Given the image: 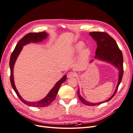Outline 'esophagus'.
Instances as JSON below:
<instances>
[{"label":"esophagus","mask_w":133,"mask_h":133,"mask_svg":"<svg viewBox=\"0 0 133 133\" xmlns=\"http://www.w3.org/2000/svg\"><path fill=\"white\" fill-rule=\"evenodd\" d=\"M76 73H75V72L70 71L68 74L67 76L68 78H71V77H75V76H76Z\"/></svg>","instance_id":"esophagus-1"}]
</instances>
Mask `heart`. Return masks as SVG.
<instances>
[{
    "mask_svg": "<svg viewBox=\"0 0 133 133\" xmlns=\"http://www.w3.org/2000/svg\"><path fill=\"white\" fill-rule=\"evenodd\" d=\"M84 46H85V45H84V44L83 42H80L78 43L74 48V49H73L74 53L76 54L80 53V52L84 48ZM89 54H90V50L89 49H84L81 53V58L83 59H85L89 57Z\"/></svg>",
    "mask_w": 133,
    "mask_h": 133,
    "instance_id": "b5f03b06",
    "label": "heart"
}]
</instances>
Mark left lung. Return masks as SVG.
I'll list each match as a JSON object with an SVG mask.
<instances>
[{"instance_id":"obj_1","label":"left lung","mask_w":133,"mask_h":133,"mask_svg":"<svg viewBox=\"0 0 133 133\" xmlns=\"http://www.w3.org/2000/svg\"><path fill=\"white\" fill-rule=\"evenodd\" d=\"M89 34L97 43L95 58L111 63L118 68L119 71L118 83L114 93L111 96V97L105 102L99 103H92L88 102L80 95L79 89H78L77 94L82 103L86 105L95 106L109 101L116 94L123 76V57L122 50L119 49L115 40L106 32L92 31L90 32Z\"/></svg>"}]
</instances>
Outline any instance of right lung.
Here are the masks:
<instances>
[{
	"label": "right lung",
	"instance_id": "obj_1",
	"mask_svg": "<svg viewBox=\"0 0 133 133\" xmlns=\"http://www.w3.org/2000/svg\"><path fill=\"white\" fill-rule=\"evenodd\" d=\"M47 35L48 34L46 32L44 31L39 32V33H29L26 34L24 37H23L17 43V45H16L15 49H14L13 51L12 52L10 56L9 66L10 69V80L11 87L13 88V89H14L15 92H16V94H17L19 99L21 100L23 103H24L28 106H31L33 107H45L50 105V104L55 99L56 96H57L58 94L60 85H61L62 84L65 82L66 79V75H64L63 77L55 84L53 89L50 91L49 94L46 95L45 98H44L43 99L41 100V101H39L37 102H29L24 100L22 98V96L19 95V94L18 93V91H17V89H16L13 78V68L15 62L16 61V59H17L20 52L21 51L23 48V46L30 42L37 43L41 42L44 39L46 38Z\"/></svg>",
	"mask_w": 133,
	"mask_h": 133
}]
</instances>
